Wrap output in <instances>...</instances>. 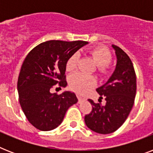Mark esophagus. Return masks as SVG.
Returning <instances> with one entry per match:
<instances>
[{
    "instance_id": "obj_1",
    "label": "esophagus",
    "mask_w": 153,
    "mask_h": 153,
    "mask_svg": "<svg viewBox=\"0 0 153 153\" xmlns=\"http://www.w3.org/2000/svg\"><path fill=\"white\" fill-rule=\"evenodd\" d=\"M77 97H78V99H79V102H81V101H82L84 99L83 97H82L81 95H79V94H78L77 95Z\"/></svg>"
}]
</instances>
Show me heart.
Instances as JSON below:
<instances>
[{
	"label": "heart",
	"instance_id": "1",
	"mask_svg": "<svg viewBox=\"0 0 153 153\" xmlns=\"http://www.w3.org/2000/svg\"><path fill=\"white\" fill-rule=\"evenodd\" d=\"M90 55L94 58L96 64L98 65V70L101 73L106 71L108 63L111 60L112 55L110 51L104 47H95L89 51ZM79 56L77 54L72 55L67 59L66 68L67 71H73L76 69ZM96 83L95 79L93 76L87 74L77 73L71 77L70 86L77 93L84 94L92 88Z\"/></svg>",
	"mask_w": 153,
	"mask_h": 153
}]
</instances>
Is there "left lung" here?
Returning <instances> with one entry per match:
<instances>
[{"mask_svg": "<svg viewBox=\"0 0 153 153\" xmlns=\"http://www.w3.org/2000/svg\"><path fill=\"white\" fill-rule=\"evenodd\" d=\"M117 65L109 80L97 88L99 103L88 99L92 110L85 116V123L90 129L101 134H109L118 129L128 117L133 108L137 91V78L133 62L125 51L116 45ZM104 98L106 104L100 102Z\"/></svg>", "mask_w": 153, "mask_h": 153, "instance_id": "8db88e82", "label": "left lung"}]
</instances>
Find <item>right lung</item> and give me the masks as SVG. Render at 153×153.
Masks as SVG:
<instances>
[{
  "label": "right lung",
  "instance_id": "right-lung-1",
  "mask_svg": "<svg viewBox=\"0 0 153 153\" xmlns=\"http://www.w3.org/2000/svg\"><path fill=\"white\" fill-rule=\"evenodd\" d=\"M87 44L49 40L35 47L25 58L17 82L19 101L28 121L39 130L57 128L68 108L78 102L73 92L57 94L51 90L56 84L59 88L67 86V59Z\"/></svg>",
  "mask_w": 153,
  "mask_h": 153
}]
</instances>
